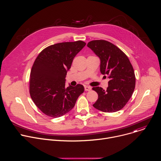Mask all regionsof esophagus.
I'll use <instances>...</instances> for the list:
<instances>
[{
	"instance_id": "obj_1",
	"label": "esophagus",
	"mask_w": 161,
	"mask_h": 161,
	"mask_svg": "<svg viewBox=\"0 0 161 161\" xmlns=\"http://www.w3.org/2000/svg\"><path fill=\"white\" fill-rule=\"evenodd\" d=\"M92 89V88L90 86H85V91H90Z\"/></svg>"
}]
</instances>
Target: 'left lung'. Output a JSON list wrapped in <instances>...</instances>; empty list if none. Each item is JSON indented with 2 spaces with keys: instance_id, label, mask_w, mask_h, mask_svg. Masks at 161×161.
Here are the masks:
<instances>
[{
  "instance_id": "obj_1",
  "label": "left lung",
  "mask_w": 161,
  "mask_h": 161,
  "mask_svg": "<svg viewBox=\"0 0 161 161\" xmlns=\"http://www.w3.org/2000/svg\"><path fill=\"white\" fill-rule=\"evenodd\" d=\"M87 47L100 58V71L109 79L106 90L93 87L98 99L93 106L103 112H116L122 109L131 97L136 78L127 55L115 45L105 40L89 42Z\"/></svg>"
}]
</instances>
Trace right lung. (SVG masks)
Wrapping results in <instances>:
<instances>
[{
  "label": "right lung",
  "mask_w": 161,
  "mask_h": 161,
  "mask_svg": "<svg viewBox=\"0 0 161 161\" xmlns=\"http://www.w3.org/2000/svg\"><path fill=\"white\" fill-rule=\"evenodd\" d=\"M82 41L57 43L44 49L32 65L30 94L36 106L47 116L57 118L70 111L84 86L65 87V76L75 57L85 47Z\"/></svg>",
  "instance_id": "right-lung-1"
}]
</instances>
